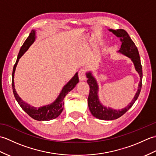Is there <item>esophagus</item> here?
I'll use <instances>...</instances> for the list:
<instances>
[{"label": "esophagus", "instance_id": "esophagus-1", "mask_svg": "<svg viewBox=\"0 0 156 156\" xmlns=\"http://www.w3.org/2000/svg\"><path fill=\"white\" fill-rule=\"evenodd\" d=\"M78 77H79V79H80V81L86 80V79H87V77H86L85 72H84V69H80V70L79 71V72H78Z\"/></svg>", "mask_w": 156, "mask_h": 156}]
</instances>
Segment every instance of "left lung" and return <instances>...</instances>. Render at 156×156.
<instances>
[{
    "instance_id": "1",
    "label": "left lung",
    "mask_w": 156,
    "mask_h": 156,
    "mask_svg": "<svg viewBox=\"0 0 156 156\" xmlns=\"http://www.w3.org/2000/svg\"><path fill=\"white\" fill-rule=\"evenodd\" d=\"M109 31L112 32L115 36L120 39V41L122 43L121 48L117 51V53L123 55L127 56V58H130L131 62H133L135 70L138 73L140 76V80L139 82L137 90L135 93L133 98L125 107L121 109H115L111 107H107L102 103L100 101L98 96L99 87L98 82L94 76L92 74V71H88L86 73L87 77L88 78L87 82L90 87V93L88 98V108L91 114L94 117L101 120L111 121L114 120L119 118L122 115H124L129 108L136 101L139 95H140L141 86H142V77H143V73H142V66L141 64V60L140 54H139L138 49L135 45L134 42L132 41L131 37H129L128 34L123 29H108Z\"/></svg>"
}]
</instances>
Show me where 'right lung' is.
Segmentation results:
<instances>
[{
  "mask_svg": "<svg viewBox=\"0 0 156 156\" xmlns=\"http://www.w3.org/2000/svg\"><path fill=\"white\" fill-rule=\"evenodd\" d=\"M35 39L36 30L33 29L31 32L30 33V34H29V37L26 39L24 44H23L21 49H20L17 58H16V63L14 67H13L12 74V87L13 94H14L16 101H17L19 105H20V107L22 108L23 110L25 112H27L31 118L35 119V120L39 121H50L52 120V119L57 118L58 116L61 114L63 109H64V99L65 97L69 92L74 88L76 84L79 82V78L78 75V73L76 72L75 75L64 86V87L62 88L60 93L58 95V97L56 98V99L54 102H52L50 104L42 106V107H35L34 106H31L28 104L27 102H26L25 101H23L21 98L19 97V96L18 95L17 92H16L15 90L14 81L15 72L16 66H17V64L19 61V59L21 58L23 55L28 50L29 47L34 44Z\"/></svg>",
  "mask_w": 156,
  "mask_h": 156,
  "instance_id": "1",
  "label": "right lung"
}]
</instances>
